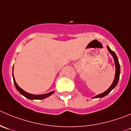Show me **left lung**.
I'll list each match as a JSON object with an SVG mask.
<instances>
[{
	"mask_svg": "<svg viewBox=\"0 0 131 131\" xmlns=\"http://www.w3.org/2000/svg\"><path fill=\"white\" fill-rule=\"evenodd\" d=\"M107 50L108 51L110 52V54L112 55V56L114 58V61H115V68H116V72H115V79H114V81L112 83V84L111 85L110 88L106 90V91H104V93H102L99 94V95H97L96 96H95L93 97V99H96V98H102L104 97V96H106L108 93H110L111 92V91L112 90H113L114 88H115V86H116V84H118L119 81V78H120V64H119V62H118V59L117 56H116V54L114 52L113 50H111V49H110L108 46H107Z\"/></svg>",
	"mask_w": 131,
	"mask_h": 131,
	"instance_id": "1",
	"label": "left lung"
}]
</instances>
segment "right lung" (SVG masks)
Wrapping results in <instances>:
<instances>
[{
  "mask_svg": "<svg viewBox=\"0 0 131 131\" xmlns=\"http://www.w3.org/2000/svg\"><path fill=\"white\" fill-rule=\"evenodd\" d=\"M13 81H14V84H15V87H16V88L17 89L18 91L20 92V94H21L22 95H24L25 97L27 98V99H30V100L43 99H45V98L49 97V96H50L51 95H52V94L55 92L54 91H51V92H50V93H48L42 94V95H33V94L29 93L26 92V91H25L24 90H23L22 89L20 88L18 86V84H16V81H15V77H14L13 72Z\"/></svg>",
  "mask_w": 131,
  "mask_h": 131,
  "instance_id": "right-lung-1",
  "label": "right lung"
}]
</instances>
